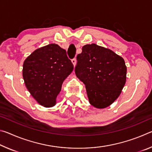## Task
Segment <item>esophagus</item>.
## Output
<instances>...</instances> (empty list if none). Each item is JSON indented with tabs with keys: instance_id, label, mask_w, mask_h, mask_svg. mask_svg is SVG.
<instances>
[{
	"instance_id": "esophagus-1",
	"label": "esophagus",
	"mask_w": 152,
	"mask_h": 152,
	"mask_svg": "<svg viewBox=\"0 0 152 152\" xmlns=\"http://www.w3.org/2000/svg\"><path fill=\"white\" fill-rule=\"evenodd\" d=\"M72 62L74 66H75L76 64V58H73L72 60Z\"/></svg>"
}]
</instances>
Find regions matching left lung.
Segmentation results:
<instances>
[{
	"label": "left lung",
	"instance_id": "1",
	"mask_svg": "<svg viewBox=\"0 0 152 152\" xmlns=\"http://www.w3.org/2000/svg\"><path fill=\"white\" fill-rule=\"evenodd\" d=\"M77 56L76 76L85 84L89 102L98 109L109 107L121 92L127 67L123 58L94 43L82 47Z\"/></svg>",
	"mask_w": 152,
	"mask_h": 152
}]
</instances>
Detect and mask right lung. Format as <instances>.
Wrapping results in <instances>:
<instances>
[{
    "label": "right lung",
    "instance_id": "right-lung-1",
    "mask_svg": "<svg viewBox=\"0 0 152 152\" xmlns=\"http://www.w3.org/2000/svg\"><path fill=\"white\" fill-rule=\"evenodd\" d=\"M74 65L66 51L55 43L37 49L23 63V77L31 96L45 107L54 106L61 85Z\"/></svg>",
    "mask_w": 152,
    "mask_h": 152
}]
</instances>
